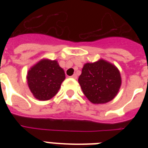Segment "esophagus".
Here are the masks:
<instances>
[{
  "mask_svg": "<svg viewBox=\"0 0 148 148\" xmlns=\"http://www.w3.org/2000/svg\"><path fill=\"white\" fill-rule=\"evenodd\" d=\"M71 77V78H73V79H77V74H73V75H72Z\"/></svg>",
  "mask_w": 148,
  "mask_h": 148,
  "instance_id": "34e87169",
  "label": "esophagus"
}]
</instances>
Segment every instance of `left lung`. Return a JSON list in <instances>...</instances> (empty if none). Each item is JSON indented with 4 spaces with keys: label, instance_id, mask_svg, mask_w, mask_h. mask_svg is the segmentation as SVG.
<instances>
[{
    "label": "left lung",
    "instance_id": "1",
    "mask_svg": "<svg viewBox=\"0 0 148 148\" xmlns=\"http://www.w3.org/2000/svg\"><path fill=\"white\" fill-rule=\"evenodd\" d=\"M84 95L93 103H106L117 96L121 85V73L103 59L84 64L78 78Z\"/></svg>",
    "mask_w": 148,
    "mask_h": 148
}]
</instances>
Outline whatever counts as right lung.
Returning <instances> with one entry per match:
<instances>
[{"label":"right lung","mask_w":148,"mask_h":148,"mask_svg":"<svg viewBox=\"0 0 148 148\" xmlns=\"http://www.w3.org/2000/svg\"><path fill=\"white\" fill-rule=\"evenodd\" d=\"M65 79L64 71L58 60L43 58L28 70L27 82L32 95L39 101L55 96Z\"/></svg>","instance_id":"right-lung-1"}]
</instances>
